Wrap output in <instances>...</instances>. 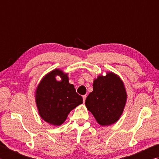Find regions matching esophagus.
Returning a JSON list of instances; mask_svg holds the SVG:
<instances>
[{"instance_id":"34e87169","label":"esophagus","mask_w":159,"mask_h":159,"mask_svg":"<svg viewBox=\"0 0 159 159\" xmlns=\"http://www.w3.org/2000/svg\"><path fill=\"white\" fill-rule=\"evenodd\" d=\"M86 99V95H83V102H85V100Z\"/></svg>"}]
</instances>
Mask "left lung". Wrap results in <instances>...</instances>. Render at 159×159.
I'll use <instances>...</instances> for the list:
<instances>
[{"label":"left lung","instance_id":"1","mask_svg":"<svg viewBox=\"0 0 159 159\" xmlns=\"http://www.w3.org/2000/svg\"><path fill=\"white\" fill-rule=\"evenodd\" d=\"M93 90L86 98L87 109L101 125H110L119 120L127 99L124 84L112 72L99 75L93 82Z\"/></svg>","mask_w":159,"mask_h":159}]
</instances>
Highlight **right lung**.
Listing matches in <instances>:
<instances>
[{"label": "right lung", "mask_w": 159, "mask_h": 159, "mask_svg": "<svg viewBox=\"0 0 159 159\" xmlns=\"http://www.w3.org/2000/svg\"><path fill=\"white\" fill-rule=\"evenodd\" d=\"M57 75L61 77L60 81L55 79ZM67 75L60 69L51 71L42 79L35 90L39 115L51 125L62 124L69 112L83 103L82 97L69 84Z\"/></svg>", "instance_id": "obj_1"}]
</instances>
